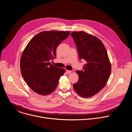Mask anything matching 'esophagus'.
Instances as JSON below:
<instances>
[{"mask_svg":"<svg viewBox=\"0 0 132 132\" xmlns=\"http://www.w3.org/2000/svg\"><path fill=\"white\" fill-rule=\"evenodd\" d=\"M66 72L68 74H70V73H71V70H66Z\"/></svg>","mask_w":132,"mask_h":132,"instance_id":"34e87169","label":"esophagus"}]
</instances>
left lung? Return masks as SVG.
Wrapping results in <instances>:
<instances>
[{
	"label": "left lung",
	"mask_w": 132,
	"mask_h": 132,
	"mask_svg": "<svg viewBox=\"0 0 132 132\" xmlns=\"http://www.w3.org/2000/svg\"><path fill=\"white\" fill-rule=\"evenodd\" d=\"M76 45L79 59L85 60L84 71L77 70L78 81L73 87L83 98L96 95L106 85L111 71V65L106 50L96 36L84 31L71 33Z\"/></svg>",
	"instance_id": "1"
}]
</instances>
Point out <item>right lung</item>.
I'll list each match as a JSON object with an SVG mask.
<instances>
[{"instance_id":"add662e5","label":"right lung","mask_w":132,"mask_h":132,"mask_svg":"<svg viewBox=\"0 0 132 132\" xmlns=\"http://www.w3.org/2000/svg\"><path fill=\"white\" fill-rule=\"evenodd\" d=\"M69 31H45L35 35L23 50L20 59L21 75L28 86L40 95H48L57 87L65 72L50 62L56 50Z\"/></svg>"}]
</instances>
